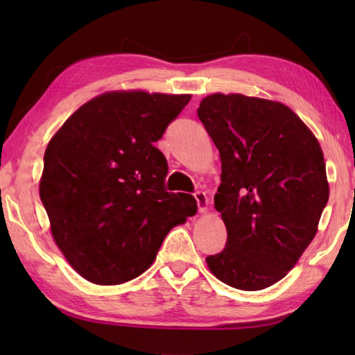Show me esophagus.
Returning <instances> with one entry per match:
<instances>
[{"instance_id": "34e87169", "label": "esophagus", "mask_w": 355, "mask_h": 355, "mask_svg": "<svg viewBox=\"0 0 355 355\" xmlns=\"http://www.w3.org/2000/svg\"><path fill=\"white\" fill-rule=\"evenodd\" d=\"M193 197H195V200H197V206H198V212H206V209H207V197H206V193L202 192V191H197L193 193Z\"/></svg>"}]
</instances>
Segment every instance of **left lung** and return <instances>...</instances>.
I'll return each instance as SVG.
<instances>
[{
    "instance_id": "left-lung-1",
    "label": "left lung",
    "mask_w": 355,
    "mask_h": 355,
    "mask_svg": "<svg viewBox=\"0 0 355 355\" xmlns=\"http://www.w3.org/2000/svg\"><path fill=\"white\" fill-rule=\"evenodd\" d=\"M198 119L220 150L215 209L227 227L224 250L207 266L233 288L263 290L318 232L329 197L320 145L288 107L258 97L207 96Z\"/></svg>"
}]
</instances>
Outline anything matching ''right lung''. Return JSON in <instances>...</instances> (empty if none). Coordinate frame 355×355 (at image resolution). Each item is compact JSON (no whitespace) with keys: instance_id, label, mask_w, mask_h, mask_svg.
<instances>
[{"instance_id":"1","label":"right lung","mask_w":355,"mask_h":355,"mask_svg":"<svg viewBox=\"0 0 355 355\" xmlns=\"http://www.w3.org/2000/svg\"><path fill=\"white\" fill-rule=\"evenodd\" d=\"M189 101L105 93L50 140L41 201L58 247L87 281L116 285L140 276L169 230L197 212L192 195L164 189L168 162L154 146Z\"/></svg>"}]
</instances>
